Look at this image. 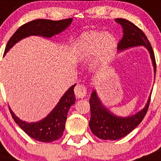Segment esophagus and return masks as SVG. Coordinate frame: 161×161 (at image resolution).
Instances as JSON below:
<instances>
[{
    "label": "esophagus",
    "instance_id": "1",
    "mask_svg": "<svg viewBox=\"0 0 161 161\" xmlns=\"http://www.w3.org/2000/svg\"><path fill=\"white\" fill-rule=\"evenodd\" d=\"M86 94V87L83 84H78L75 88V95L77 98H82Z\"/></svg>",
    "mask_w": 161,
    "mask_h": 161
}]
</instances>
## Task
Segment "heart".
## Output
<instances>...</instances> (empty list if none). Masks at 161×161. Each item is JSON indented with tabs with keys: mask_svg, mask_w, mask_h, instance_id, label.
I'll use <instances>...</instances> for the list:
<instances>
[{
	"mask_svg": "<svg viewBox=\"0 0 161 161\" xmlns=\"http://www.w3.org/2000/svg\"><path fill=\"white\" fill-rule=\"evenodd\" d=\"M116 42L111 34L103 32L90 31L84 34L79 40V51L85 57L96 53L97 62L107 63L115 53Z\"/></svg>",
	"mask_w": 161,
	"mask_h": 161,
	"instance_id": "1",
	"label": "heart"
}]
</instances>
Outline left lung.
<instances>
[{
    "mask_svg": "<svg viewBox=\"0 0 161 161\" xmlns=\"http://www.w3.org/2000/svg\"><path fill=\"white\" fill-rule=\"evenodd\" d=\"M115 21L122 26L123 37L118 43V50L137 46H144L150 53L155 73L156 70V63L153 47L147 40L144 33L131 21L123 18H116ZM151 96L144 109L136 115L130 117H118L111 114L104 108L98 98L95 91L91 93L90 98L91 106V119L89 126L91 131L97 137L105 140H115L121 139L129 134L144 119L148 110Z\"/></svg>",
    "mask_w": 161,
    "mask_h": 161,
    "instance_id": "1",
    "label": "left lung"
}]
</instances>
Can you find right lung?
<instances>
[{
    "label": "right lung",
    "instance_id": "add662e5",
    "mask_svg": "<svg viewBox=\"0 0 161 161\" xmlns=\"http://www.w3.org/2000/svg\"><path fill=\"white\" fill-rule=\"evenodd\" d=\"M72 18L52 21L49 19H37L22 25L17 29V31L9 38L5 47L6 53L15 43L24 37L30 35H41L43 37H50L59 34L65 30L71 23ZM75 85L66 91L61 98L60 101L55 108L44 119L37 123L28 124L21 121L15 116L9 108V111L16 124L28 135L29 136L36 140L45 143L54 141L62 137L65 129L67 112L75 103L76 98L74 93Z\"/></svg>",
    "mask_w": 161,
    "mask_h": 161
}]
</instances>
